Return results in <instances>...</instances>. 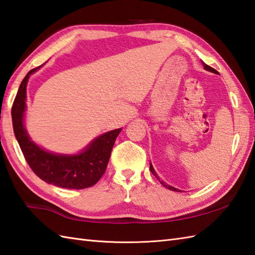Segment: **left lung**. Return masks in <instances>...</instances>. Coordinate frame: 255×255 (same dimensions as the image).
<instances>
[{
	"instance_id": "left-lung-1",
	"label": "left lung",
	"mask_w": 255,
	"mask_h": 255,
	"mask_svg": "<svg viewBox=\"0 0 255 255\" xmlns=\"http://www.w3.org/2000/svg\"><path fill=\"white\" fill-rule=\"evenodd\" d=\"M201 62H202V64H203V65H204V69H205V70H207V71H211V72L215 73V74H218V72H217L216 70H215V69H213V67H211V66H209V65L205 64V63H204V62H203L202 60H201ZM149 169H150V171H151V173L155 175V177L157 178V180H158V181H159V182H160V183H161V184H162L163 186H165V188H167V189H169V190H171V191H175V192H181L180 190H178V189H175V188H173V186H171V185H169V184L165 183V182H163V181H161V180H160L159 178H158V175L156 174V172H155V170H154V168H152V166H151V163H150V167H149Z\"/></svg>"
}]
</instances>
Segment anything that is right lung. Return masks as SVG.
Instances as JSON below:
<instances>
[{"instance_id": "add662e5", "label": "right lung", "mask_w": 255, "mask_h": 255, "mask_svg": "<svg viewBox=\"0 0 255 255\" xmlns=\"http://www.w3.org/2000/svg\"><path fill=\"white\" fill-rule=\"evenodd\" d=\"M27 73L17 92L12 107L13 128L25 159L31 170L44 182L65 189H86L103 177L111 155L112 147L121 128L107 132L96 138L83 152L75 156L55 155L43 150L28 136L24 128L26 109V86L31 73Z\"/></svg>"}]
</instances>
